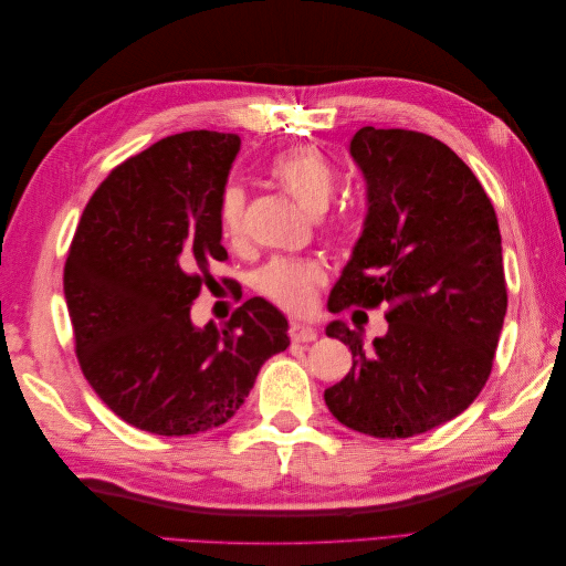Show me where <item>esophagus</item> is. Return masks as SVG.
<instances>
[{"mask_svg": "<svg viewBox=\"0 0 566 566\" xmlns=\"http://www.w3.org/2000/svg\"><path fill=\"white\" fill-rule=\"evenodd\" d=\"M287 335H290V339H293V342H314L316 339V331L310 328V325L297 323V321L290 323Z\"/></svg>", "mask_w": 566, "mask_h": 566, "instance_id": "esophagus-1", "label": "esophagus"}]
</instances>
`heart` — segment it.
I'll use <instances>...</instances> for the list:
<instances>
[{
    "label": "heart",
    "instance_id": "obj_1",
    "mask_svg": "<svg viewBox=\"0 0 566 566\" xmlns=\"http://www.w3.org/2000/svg\"><path fill=\"white\" fill-rule=\"evenodd\" d=\"M269 177L279 181L310 214H323L335 196L337 172L331 160L314 146H295L279 153L269 163ZM245 188L227 184L217 202L219 233L233 248L245 243ZM325 283V271L306 260H271L256 273V290L290 314L314 310L318 290Z\"/></svg>",
    "mask_w": 566,
    "mask_h": 566
}]
</instances>
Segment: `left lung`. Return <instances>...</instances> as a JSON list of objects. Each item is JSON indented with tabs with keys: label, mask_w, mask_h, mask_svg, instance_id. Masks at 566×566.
<instances>
[{
	"label": "left lung",
	"mask_w": 566,
	"mask_h": 566,
	"mask_svg": "<svg viewBox=\"0 0 566 566\" xmlns=\"http://www.w3.org/2000/svg\"><path fill=\"white\" fill-rule=\"evenodd\" d=\"M352 156L368 181V217L331 293V312L387 304L389 331L352 349L347 378L325 389L349 430L406 439L460 416L486 385L507 310L501 229L472 169L439 139L364 127Z\"/></svg>",
	"instance_id": "obj_1"
}]
</instances>
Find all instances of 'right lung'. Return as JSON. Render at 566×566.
Returning <instances> with one entry per match:
<instances>
[{"label":"right lung","instance_id":"add662e5","mask_svg":"<svg viewBox=\"0 0 566 566\" xmlns=\"http://www.w3.org/2000/svg\"><path fill=\"white\" fill-rule=\"evenodd\" d=\"M241 139L208 129L167 136L119 163L82 212L63 269L84 378L115 416L160 437L214 430L233 418L285 316L262 297L217 331L191 304L227 262L217 202ZM231 283V279H221Z\"/></svg>","mask_w":566,"mask_h":566}]
</instances>
